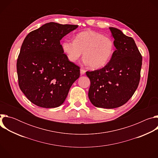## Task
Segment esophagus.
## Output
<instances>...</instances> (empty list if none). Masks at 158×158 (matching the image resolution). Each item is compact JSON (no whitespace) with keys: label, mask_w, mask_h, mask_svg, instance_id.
I'll list each match as a JSON object with an SVG mask.
<instances>
[{"label":"esophagus","mask_w":158,"mask_h":158,"mask_svg":"<svg viewBox=\"0 0 158 158\" xmlns=\"http://www.w3.org/2000/svg\"><path fill=\"white\" fill-rule=\"evenodd\" d=\"M85 70H84V69H81V70H80V73H81V75H84V74H85Z\"/></svg>","instance_id":"obj_1"}]
</instances>
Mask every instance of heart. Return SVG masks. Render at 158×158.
<instances>
[{"label":"heart","instance_id":"1","mask_svg":"<svg viewBox=\"0 0 158 158\" xmlns=\"http://www.w3.org/2000/svg\"><path fill=\"white\" fill-rule=\"evenodd\" d=\"M61 48L70 62H77L83 52L84 63L93 69H98L110 60L114 53V43L109 37L87 30L78 33L74 40H64Z\"/></svg>","mask_w":158,"mask_h":158}]
</instances>
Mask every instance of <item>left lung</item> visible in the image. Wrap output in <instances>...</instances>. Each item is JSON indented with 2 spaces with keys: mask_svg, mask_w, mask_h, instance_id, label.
<instances>
[{
  "mask_svg": "<svg viewBox=\"0 0 158 158\" xmlns=\"http://www.w3.org/2000/svg\"><path fill=\"white\" fill-rule=\"evenodd\" d=\"M116 48L103 68L87 71L91 81L88 96L97 107L114 109L126 103L139 83L142 56L134 39L114 27H109Z\"/></svg>",
  "mask_w": 158,
  "mask_h": 158,
  "instance_id": "1",
  "label": "left lung"
}]
</instances>
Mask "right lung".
I'll return each instance as SVG.
<instances>
[{"label": "right lung", "instance_id": "add662e5", "mask_svg": "<svg viewBox=\"0 0 158 158\" xmlns=\"http://www.w3.org/2000/svg\"><path fill=\"white\" fill-rule=\"evenodd\" d=\"M77 27L52 22L31 32L24 40L17 61L19 85L35 105L60 106L79 77V67L68 60L60 43Z\"/></svg>", "mask_w": 158, "mask_h": 158}]
</instances>
